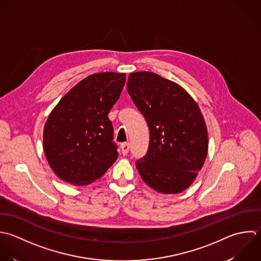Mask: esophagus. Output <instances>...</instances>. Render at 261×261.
<instances>
[{
  "instance_id": "1",
  "label": "esophagus",
  "mask_w": 261,
  "mask_h": 261,
  "mask_svg": "<svg viewBox=\"0 0 261 261\" xmlns=\"http://www.w3.org/2000/svg\"><path fill=\"white\" fill-rule=\"evenodd\" d=\"M129 148H130V144H129V142H124V143H122V144H121L122 153H123L124 155H126V154L128 153V151H129Z\"/></svg>"
}]
</instances>
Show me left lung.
Listing matches in <instances>:
<instances>
[{"mask_svg": "<svg viewBox=\"0 0 261 261\" xmlns=\"http://www.w3.org/2000/svg\"><path fill=\"white\" fill-rule=\"evenodd\" d=\"M127 90L149 128L147 152L136 162L142 180L164 194L186 190L208 149L198 105L179 84L152 72L129 74Z\"/></svg>", "mask_w": 261, "mask_h": 261, "instance_id": "left-lung-1", "label": "left lung"}]
</instances>
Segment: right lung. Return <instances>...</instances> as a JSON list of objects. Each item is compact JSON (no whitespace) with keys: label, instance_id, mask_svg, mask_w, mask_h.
Masks as SVG:
<instances>
[{"label":"right lung","instance_id":"add662e5","mask_svg":"<svg viewBox=\"0 0 261 261\" xmlns=\"http://www.w3.org/2000/svg\"><path fill=\"white\" fill-rule=\"evenodd\" d=\"M125 80V73L90 75L50 112L43 129V149L49 167L63 181L90 184L118 159L108 114L119 99Z\"/></svg>","mask_w":261,"mask_h":261}]
</instances>
